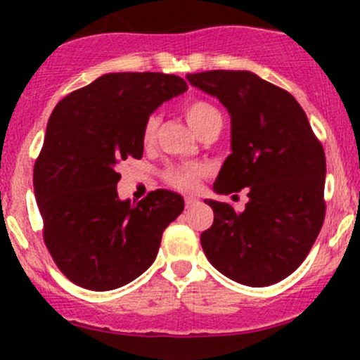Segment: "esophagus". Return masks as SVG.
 Listing matches in <instances>:
<instances>
[{
    "instance_id": "1",
    "label": "esophagus",
    "mask_w": 360,
    "mask_h": 360,
    "mask_svg": "<svg viewBox=\"0 0 360 360\" xmlns=\"http://www.w3.org/2000/svg\"><path fill=\"white\" fill-rule=\"evenodd\" d=\"M184 203H186V209H191V207L198 205V198H193V197H186V198H184Z\"/></svg>"
}]
</instances>
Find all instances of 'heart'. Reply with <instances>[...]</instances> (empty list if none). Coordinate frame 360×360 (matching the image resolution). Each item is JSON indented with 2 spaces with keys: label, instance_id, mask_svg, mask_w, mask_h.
<instances>
[{
  "label": "heart",
  "instance_id": "heart-1",
  "mask_svg": "<svg viewBox=\"0 0 360 360\" xmlns=\"http://www.w3.org/2000/svg\"><path fill=\"white\" fill-rule=\"evenodd\" d=\"M183 112L186 116L188 123H190L191 129L200 136L202 130H205L207 127L212 125L214 122H219L221 115L216 108L210 103L202 99H193L188 101L183 106ZM160 127V116L150 115L144 122L143 127V144L144 146H151L157 139ZM203 174H205V167L203 165H174L167 167L163 170V179L167 184H170L172 188L181 191H193L198 186V181L202 179Z\"/></svg>",
  "mask_w": 360,
  "mask_h": 360
}]
</instances>
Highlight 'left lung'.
<instances>
[{"mask_svg":"<svg viewBox=\"0 0 360 360\" xmlns=\"http://www.w3.org/2000/svg\"><path fill=\"white\" fill-rule=\"evenodd\" d=\"M186 78L231 118V155L214 191L248 188L249 197L242 212L205 200L214 223L200 235L203 252L238 284H277L303 263L324 223V148L291 94L254 72L216 69Z\"/></svg>","mask_w":360,"mask_h":360,"instance_id":"obj_1","label":"left lung"}]
</instances>
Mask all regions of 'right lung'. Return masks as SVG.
<instances>
[{
  "instance_id": "1",
  "label": "right lung",
  "mask_w": 360,
  "mask_h": 360,
  "mask_svg": "<svg viewBox=\"0 0 360 360\" xmlns=\"http://www.w3.org/2000/svg\"><path fill=\"white\" fill-rule=\"evenodd\" d=\"M186 90L176 75L110 72L64 97L50 116L32 184L46 249L79 288L111 291L144 274L163 230L183 212L174 191L130 203L116 184L120 163L143 157L148 116Z\"/></svg>"
}]
</instances>
